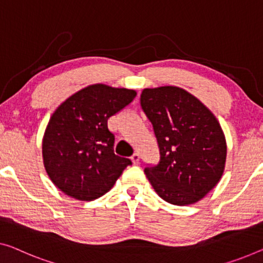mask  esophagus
<instances>
[{
    "label": "esophagus",
    "mask_w": 263,
    "mask_h": 263,
    "mask_svg": "<svg viewBox=\"0 0 263 263\" xmlns=\"http://www.w3.org/2000/svg\"><path fill=\"white\" fill-rule=\"evenodd\" d=\"M139 154H137V152H135V154H133L132 156H131V160L133 162V164H138L139 163Z\"/></svg>",
    "instance_id": "1"
}]
</instances>
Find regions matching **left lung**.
I'll return each mask as SVG.
<instances>
[{"label": "left lung", "mask_w": 263, "mask_h": 263, "mask_svg": "<svg viewBox=\"0 0 263 263\" xmlns=\"http://www.w3.org/2000/svg\"><path fill=\"white\" fill-rule=\"evenodd\" d=\"M140 105L159 147L158 164L144 169L151 185L171 204L199 201L224 171L227 144L216 117L193 94L176 86L145 88Z\"/></svg>", "instance_id": "obj_1"}]
</instances>
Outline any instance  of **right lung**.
Here are the masks:
<instances>
[{
	"instance_id": "add662e5",
	"label": "right lung",
	"mask_w": 263,
	"mask_h": 263,
	"mask_svg": "<svg viewBox=\"0 0 263 263\" xmlns=\"http://www.w3.org/2000/svg\"><path fill=\"white\" fill-rule=\"evenodd\" d=\"M136 96L133 89L97 84L74 93L55 109L42 140V157L58 189L79 201H93L111 190L132 162L115 154L107 120Z\"/></svg>"
}]
</instances>
